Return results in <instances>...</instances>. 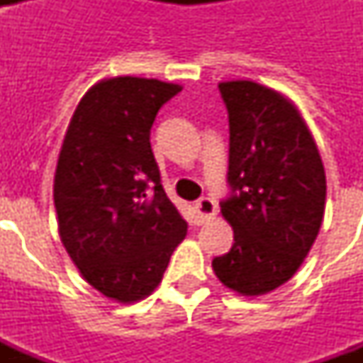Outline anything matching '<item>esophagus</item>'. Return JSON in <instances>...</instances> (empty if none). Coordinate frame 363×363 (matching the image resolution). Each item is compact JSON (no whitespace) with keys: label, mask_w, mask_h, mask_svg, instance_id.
<instances>
[{"label":"esophagus","mask_w":363,"mask_h":363,"mask_svg":"<svg viewBox=\"0 0 363 363\" xmlns=\"http://www.w3.org/2000/svg\"><path fill=\"white\" fill-rule=\"evenodd\" d=\"M196 213H198V221L200 223H206L216 218V212H218V206L213 202L212 198H200L196 202Z\"/></svg>","instance_id":"esophagus-1"}]
</instances>
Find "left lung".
<instances>
[{
    "mask_svg": "<svg viewBox=\"0 0 363 363\" xmlns=\"http://www.w3.org/2000/svg\"><path fill=\"white\" fill-rule=\"evenodd\" d=\"M229 114L231 196L221 216L233 247L212 268L239 296H264L296 274L319 235L327 177L294 101L249 79L221 82Z\"/></svg>",
    "mask_w": 363,
    "mask_h": 363,
    "instance_id": "8db88e82",
    "label": "left lung"
}]
</instances>
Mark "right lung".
<instances>
[{"label":"right lung","mask_w":363,"mask_h":363,"mask_svg":"<svg viewBox=\"0 0 363 363\" xmlns=\"http://www.w3.org/2000/svg\"><path fill=\"white\" fill-rule=\"evenodd\" d=\"M182 87L104 77L77 104L54 174L58 233L83 280L118 303L151 296L186 221L167 198L150 132Z\"/></svg>","instance_id":"add662e5"}]
</instances>
